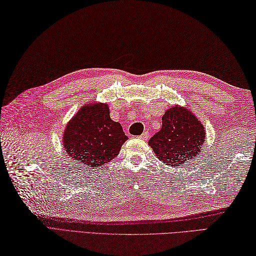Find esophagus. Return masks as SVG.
<instances>
[{"mask_svg": "<svg viewBox=\"0 0 256 256\" xmlns=\"http://www.w3.org/2000/svg\"><path fill=\"white\" fill-rule=\"evenodd\" d=\"M140 138L144 139V140H147V139L149 138V132H144L140 136Z\"/></svg>", "mask_w": 256, "mask_h": 256, "instance_id": "34e87169", "label": "esophagus"}]
</instances>
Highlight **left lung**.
<instances>
[{
  "mask_svg": "<svg viewBox=\"0 0 256 256\" xmlns=\"http://www.w3.org/2000/svg\"><path fill=\"white\" fill-rule=\"evenodd\" d=\"M206 130L189 109L169 108L162 116V127L149 140V146L161 162L172 168L184 166L199 156Z\"/></svg>",
  "mask_w": 256,
  "mask_h": 256,
  "instance_id": "8db88e82",
  "label": "left lung"
}]
</instances>
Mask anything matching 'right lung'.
I'll use <instances>...</instances> for the list:
<instances>
[{
    "label": "right lung",
    "mask_w": 256,
    "mask_h": 256,
    "mask_svg": "<svg viewBox=\"0 0 256 256\" xmlns=\"http://www.w3.org/2000/svg\"><path fill=\"white\" fill-rule=\"evenodd\" d=\"M127 139L120 124L110 118L107 104H88L67 124L62 147L76 162L94 168L116 157Z\"/></svg>",
    "instance_id": "right-lung-1"
}]
</instances>
